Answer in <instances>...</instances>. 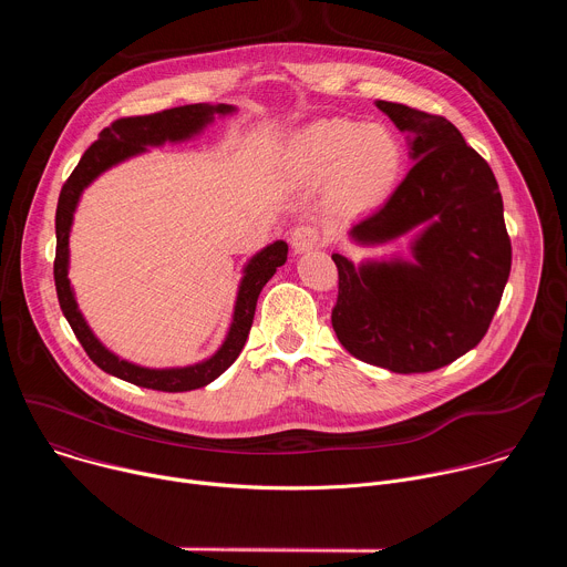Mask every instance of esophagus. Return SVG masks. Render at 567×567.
Segmentation results:
<instances>
[{"label": "esophagus", "mask_w": 567, "mask_h": 567, "mask_svg": "<svg viewBox=\"0 0 567 567\" xmlns=\"http://www.w3.org/2000/svg\"><path fill=\"white\" fill-rule=\"evenodd\" d=\"M289 241H291V249L296 254H307V251H311V249H316L320 245V233L311 224H298L291 230Z\"/></svg>", "instance_id": "34e87169"}]
</instances>
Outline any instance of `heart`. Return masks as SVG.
I'll return each mask as SVG.
<instances>
[{
	"instance_id": "heart-1",
	"label": "heart",
	"mask_w": 567,
	"mask_h": 567,
	"mask_svg": "<svg viewBox=\"0 0 567 567\" xmlns=\"http://www.w3.org/2000/svg\"><path fill=\"white\" fill-rule=\"evenodd\" d=\"M285 161L298 182L328 179L330 206L354 215L392 195L403 168V147L385 125L334 116L293 132Z\"/></svg>"
}]
</instances>
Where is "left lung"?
Returning <instances> with one entry per match:
<instances>
[{"instance_id": "left-lung-1", "label": "left lung", "mask_w": 567, "mask_h": 567, "mask_svg": "<svg viewBox=\"0 0 567 567\" xmlns=\"http://www.w3.org/2000/svg\"><path fill=\"white\" fill-rule=\"evenodd\" d=\"M374 105L409 134L415 166L379 210L352 224L350 239L381 247L415 230L413 258L354 265L332 254V328L370 365L431 372L473 350L501 305L512 271L503 197L487 161L451 121L399 103Z\"/></svg>"}]
</instances>
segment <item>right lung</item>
Here are the masks:
<instances>
[{
	"instance_id": "1",
	"label": "right lung",
	"mask_w": 567,
	"mask_h": 567,
	"mask_svg": "<svg viewBox=\"0 0 567 567\" xmlns=\"http://www.w3.org/2000/svg\"><path fill=\"white\" fill-rule=\"evenodd\" d=\"M233 112H235L233 105L197 103V105L164 110L158 114L130 116V118L114 121L110 127H105L99 134V141L92 143V147L83 154V158L78 161L75 171L71 173V177L64 182L60 190V199L55 208V262H53V278H55L60 309L69 320L75 339L90 354V359L107 374L118 377L127 383L161 390V392H186V390L204 388L210 381H215L226 368H230V363L239 357L241 348H245L254 326L258 296L262 287L274 278L276 269L287 262L289 247L285 239H276L274 245H267L262 251H258L245 265V269H241L245 276H241L237 287L230 328L215 354L184 368H145L127 359H121L118 354L107 350L87 326L83 311L78 309L75 293L69 280V235H71L73 213L78 208L80 195H83V190L96 177H101L112 166H118L121 161L143 154L147 147L190 141L197 134H202L215 121V116H228Z\"/></svg>"
}]
</instances>
